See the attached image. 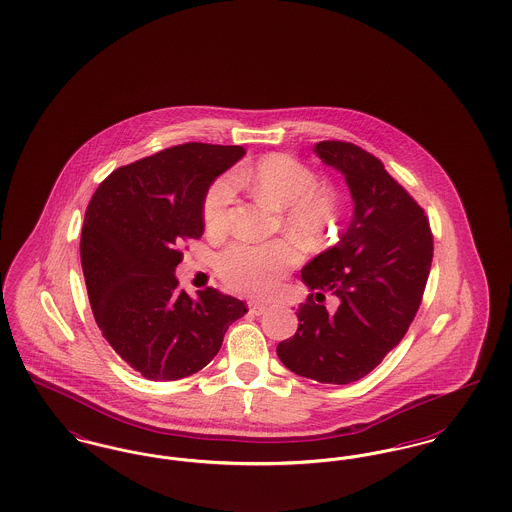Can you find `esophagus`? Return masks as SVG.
Here are the masks:
<instances>
[{
  "mask_svg": "<svg viewBox=\"0 0 512 512\" xmlns=\"http://www.w3.org/2000/svg\"><path fill=\"white\" fill-rule=\"evenodd\" d=\"M267 309V303H259V301L249 303V313H251V315H257V317H259V315H263Z\"/></svg>",
  "mask_w": 512,
  "mask_h": 512,
  "instance_id": "34e87169",
  "label": "esophagus"
}]
</instances>
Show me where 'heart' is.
<instances>
[{
	"instance_id": "obj_1",
	"label": "heart",
	"mask_w": 512,
	"mask_h": 512,
	"mask_svg": "<svg viewBox=\"0 0 512 512\" xmlns=\"http://www.w3.org/2000/svg\"><path fill=\"white\" fill-rule=\"evenodd\" d=\"M236 186L280 211L282 230L303 247H318L334 232L341 199L334 186H317V174L290 155L270 153L249 169L217 178L203 197L205 226L220 234L228 228ZM299 253L290 242L228 245L217 257L222 282L238 293L267 295L295 267Z\"/></svg>"
}]
</instances>
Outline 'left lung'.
<instances>
[{"label": "left lung", "instance_id": "8db88e82", "mask_svg": "<svg viewBox=\"0 0 512 512\" xmlns=\"http://www.w3.org/2000/svg\"><path fill=\"white\" fill-rule=\"evenodd\" d=\"M313 151L345 178L353 219L340 242L301 268L313 293L299 305V326L276 353L292 372L322 384L365 378L403 340L420 307L434 240L424 209L382 161L349 142H318ZM330 292L328 312L314 299Z\"/></svg>", "mask_w": 512, "mask_h": 512}]
</instances>
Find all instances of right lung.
Masks as SVG:
<instances>
[{
  "mask_svg": "<svg viewBox=\"0 0 512 512\" xmlns=\"http://www.w3.org/2000/svg\"><path fill=\"white\" fill-rule=\"evenodd\" d=\"M245 155L242 146L182 144L111 172L86 209L80 261L103 338L147 380L209 365L244 301L178 290L180 245L203 234V197Z\"/></svg>",
  "mask_w": 512,
  "mask_h": 512,
  "instance_id": "right-lung-1",
  "label": "right lung"
}]
</instances>
